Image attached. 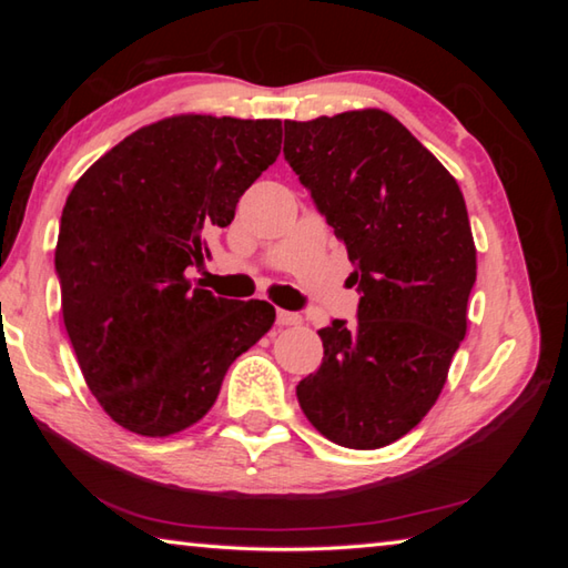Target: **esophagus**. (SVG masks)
Segmentation results:
<instances>
[{
  "label": "esophagus",
  "mask_w": 568,
  "mask_h": 568,
  "mask_svg": "<svg viewBox=\"0 0 568 568\" xmlns=\"http://www.w3.org/2000/svg\"><path fill=\"white\" fill-rule=\"evenodd\" d=\"M303 318L291 311H277V325H301Z\"/></svg>",
  "instance_id": "obj_1"
}]
</instances>
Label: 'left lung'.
Here are the masks:
<instances>
[{
    "label": "left lung",
    "mask_w": 568,
    "mask_h": 568,
    "mask_svg": "<svg viewBox=\"0 0 568 568\" xmlns=\"http://www.w3.org/2000/svg\"><path fill=\"white\" fill-rule=\"evenodd\" d=\"M285 160L343 240L358 323L321 328L323 365L297 383L333 444L373 450L416 428L466 335L476 245L456 178L393 114L285 120Z\"/></svg>",
    "instance_id": "left-lung-1"
}]
</instances>
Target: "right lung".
I'll use <instances>...</instances> for the list:
<instances>
[{"label":"right lung","mask_w":568,"mask_h":568,"mask_svg":"<svg viewBox=\"0 0 568 568\" xmlns=\"http://www.w3.org/2000/svg\"><path fill=\"white\" fill-rule=\"evenodd\" d=\"M281 120L172 114L128 134L74 182L54 267L88 388L132 434L165 438L217 400L240 353L275 323L265 301L192 287L243 192L281 155Z\"/></svg>","instance_id":"right-lung-1"}]
</instances>
